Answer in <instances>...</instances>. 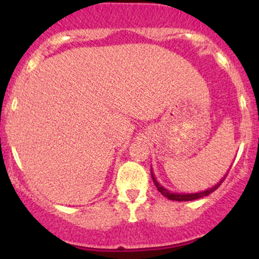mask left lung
<instances>
[{"label": "left lung", "mask_w": 259, "mask_h": 259, "mask_svg": "<svg viewBox=\"0 0 259 259\" xmlns=\"http://www.w3.org/2000/svg\"><path fill=\"white\" fill-rule=\"evenodd\" d=\"M151 175H152V180H153L154 185H156V187H157V190H158V191L163 196H165L168 200H173V201H194V200H198V198H201V197H204V196H208L209 194H212L213 191H215V190L218 189L219 186H221V184L223 183V181H224L225 178H227V175H225V177L223 178V179L219 181L217 185L212 186L210 189H208V190H204V191L195 192V194H178V192L168 191L165 187H163L162 185H160L158 181H157L156 178H154L152 169H151Z\"/></svg>", "instance_id": "left-lung-1"}]
</instances>
